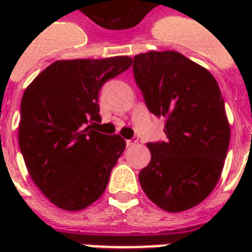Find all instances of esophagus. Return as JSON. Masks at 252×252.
<instances>
[{
    "mask_svg": "<svg viewBox=\"0 0 252 252\" xmlns=\"http://www.w3.org/2000/svg\"><path fill=\"white\" fill-rule=\"evenodd\" d=\"M137 143V137H131V139H128L126 140V146H133V144H136Z\"/></svg>",
    "mask_w": 252,
    "mask_h": 252,
    "instance_id": "obj_1",
    "label": "esophagus"
}]
</instances>
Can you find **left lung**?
Listing matches in <instances>:
<instances>
[{
  "mask_svg": "<svg viewBox=\"0 0 252 252\" xmlns=\"http://www.w3.org/2000/svg\"><path fill=\"white\" fill-rule=\"evenodd\" d=\"M132 68L147 109L166 119V140L147 144L142 189L163 211H186L211 194L227 157L231 133L220 88L206 68L175 51L136 55Z\"/></svg>",
  "mask_w": 252,
  "mask_h": 252,
  "instance_id": "8db88e82",
  "label": "left lung"
}]
</instances>
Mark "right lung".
I'll return each instance as SVG.
<instances>
[{
    "label": "right lung",
    "instance_id": "obj_1",
    "mask_svg": "<svg viewBox=\"0 0 252 252\" xmlns=\"http://www.w3.org/2000/svg\"><path fill=\"white\" fill-rule=\"evenodd\" d=\"M131 64L129 57L58 61L25 89L20 150L31 178L58 208L81 211L106 189L126 140L93 129L98 94Z\"/></svg>",
    "mask_w": 252,
    "mask_h": 252
}]
</instances>
